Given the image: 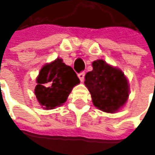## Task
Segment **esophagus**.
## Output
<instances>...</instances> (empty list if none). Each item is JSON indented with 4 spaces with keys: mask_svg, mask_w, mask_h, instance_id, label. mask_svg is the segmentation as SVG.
I'll return each mask as SVG.
<instances>
[{
    "mask_svg": "<svg viewBox=\"0 0 155 155\" xmlns=\"http://www.w3.org/2000/svg\"><path fill=\"white\" fill-rule=\"evenodd\" d=\"M84 76H85V72H80L79 74H78V78H79V79H80L81 82H84Z\"/></svg>",
    "mask_w": 155,
    "mask_h": 155,
    "instance_id": "34e87169",
    "label": "esophagus"
}]
</instances>
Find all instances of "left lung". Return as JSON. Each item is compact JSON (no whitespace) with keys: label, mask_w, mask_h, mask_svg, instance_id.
I'll use <instances>...</instances> for the list:
<instances>
[{"label":"left lung","mask_w":155,"mask_h":155,"mask_svg":"<svg viewBox=\"0 0 155 155\" xmlns=\"http://www.w3.org/2000/svg\"><path fill=\"white\" fill-rule=\"evenodd\" d=\"M93 70L85 75L84 84L91 95L93 104L102 111L114 113L128 97V84L124 73L99 59L92 63Z\"/></svg>","instance_id":"1"}]
</instances>
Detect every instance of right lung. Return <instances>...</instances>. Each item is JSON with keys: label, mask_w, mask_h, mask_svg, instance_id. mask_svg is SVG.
Here are the masks:
<instances>
[{"label": "right lung", "mask_w": 155, "mask_h": 155, "mask_svg": "<svg viewBox=\"0 0 155 155\" xmlns=\"http://www.w3.org/2000/svg\"><path fill=\"white\" fill-rule=\"evenodd\" d=\"M79 82L73 69L63 63L61 58H57L40 70L34 93L40 105L51 110L64 104Z\"/></svg>", "instance_id": "1"}]
</instances>
